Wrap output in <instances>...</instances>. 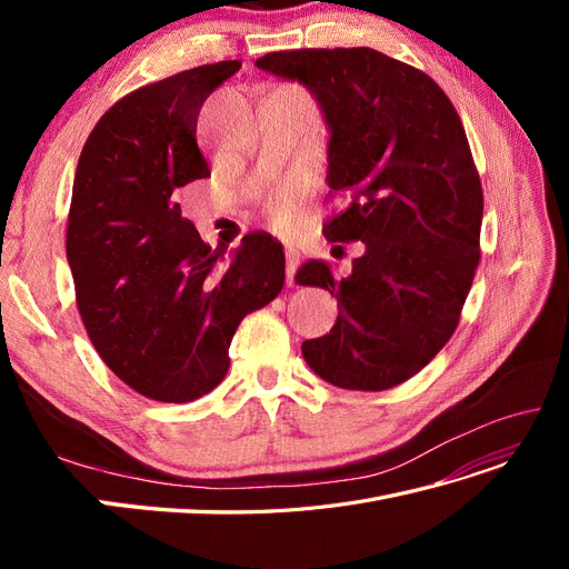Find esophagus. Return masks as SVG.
Instances as JSON below:
<instances>
[{"mask_svg": "<svg viewBox=\"0 0 569 569\" xmlns=\"http://www.w3.org/2000/svg\"><path fill=\"white\" fill-rule=\"evenodd\" d=\"M284 256H287V284H295V274H297V268L301 263V253L297 249L287 247Z\"/></svg>", "mask_w": 569, "mask_h": 569, "instance_id": "1", "label": "esophagus"}]
</instances>
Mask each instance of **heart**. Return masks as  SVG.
I'll return each mask as SVG.
<instances>
[{
	"instance_id": "1",
	"label": "heart",
	"mask_w": 569,
	"mask_h": 569,
	"mask_svg": "<svg viewBox=\"0 0 569 569\" xmlns=\"http://www.w3.org/2000/svg\"><path fill=\"white\" fill-rule=\"evenodd\" d=\"M303 199V182L301 180H287L278 184L268 194L263 211L274 228L287 230L297 218V211Z\"/></svg>"
}]
</instances>
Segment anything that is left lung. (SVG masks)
Listing matches in <instances>:
<instances>
[{
    "label": "left lung",
    "instance_id": "8db88e82",
    "mask_svg": "<svg viewBox=\"0 0 569 569\" xmlns=\"http://www.w3.org/2000/svg\"><path fill=\"white\" fill-rule=\"evenodd\" d=\"M256 66L316 97L327 184L349 194L322 232L366 247L347 278L325 261L299 268V284L339 306L301 353L335 387L391 389L451 339L479 263L485 197L460 116L427 73L370 47L272 51Z\"/></svg>",
    "mask_w": 569,
    "mask_h": 569
}]
</instances>
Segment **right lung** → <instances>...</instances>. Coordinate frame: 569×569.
Listing matches in <instances>:
<instances>
[{"label":"right lung","mask_w":569,"mask_h":569,"mask_svg":"<svg viewBox=\"0 0 569 569\" xmlns=\"http://www.w3.org/2000/svg\"><path fill=\"white\" fill-rule=\"evenodd\" d=\"M242 61L197 66L126 94L82 147L66 256L101 360L137 393L187 403L230 368L239 322L284 284V251L244 234L226 263L182 218L178 189L209 178L197 120Z\"/></svg>","instance_id":"1"}]
</instances>
